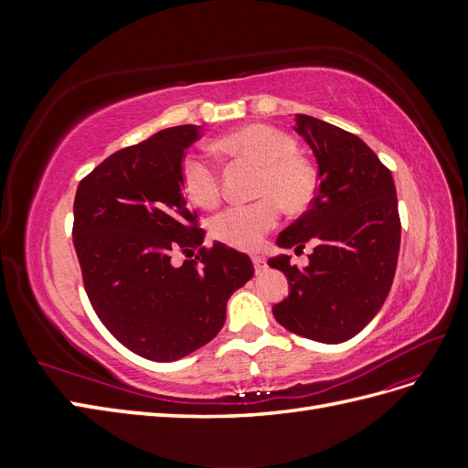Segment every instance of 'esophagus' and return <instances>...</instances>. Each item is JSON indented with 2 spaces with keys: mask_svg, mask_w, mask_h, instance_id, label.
I'll use <instances>...</instances> for the list:
<instances>
[{
  "mask_svg": "<svg viewBox=\"0 0 468 468\" xmlns=\"http://www.w3.org/2000/svg\"><path fill=\"white\" fill-rule=\"evenodd\" d=\"M251 261H253V267H256V273L258 275H261L265 269H267V261L261 256H251Z\"/></svg>",
  "mask_w": 468,
  "mask_h": 468,
  "instance_id": "1",
  "label": "esophagus"
}]
</instances>
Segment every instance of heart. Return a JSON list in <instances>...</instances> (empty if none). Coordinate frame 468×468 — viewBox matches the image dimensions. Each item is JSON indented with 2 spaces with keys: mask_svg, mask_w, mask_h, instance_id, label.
<instances>
[{
  "mask_svg": "<svg viewBox=\"0 0 468 468\" xmlns=\"http://www.w3.org/2000/svg\"><path fill=\"white\" fill-rule=\"evenodd\" d=\"M218 148L239 160L260 165L256 193L260 199L234 205L210 218V236L218 242L256 250L281 220V207L303 212L314 201L318 179L314 167L294 154V140L275 126L248 124L218 140ZM181 187L199 207H215L220 199V174L217 164L203 154H189L179 167Z\"/></svg>",
  "mask_w": 468,
  "mask_h": 468,
  "instance_id": "obj_1",
  "label": "heart"
}]
</instances>
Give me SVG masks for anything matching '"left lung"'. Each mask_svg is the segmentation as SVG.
Returning <instances> with one entry per match:
<instances>
[{
	"mask_svg": "<svg viewBox=\"0 0 468 468\" xmlns=\"http://www.w3.org/2000/svg\"><path fill=\"white\" fill-rule=\"evenodd\" d=\"M294 121L316 155L318 189L277 244L316 246L306 269L291 265L289 256L267 261L291 285L273 316L292 334L342 344L375 318L392 287L402 229L399 199L390 169L359 136L308 115Z\"/></svg>",
	"mask_w": 468,
	"mask_h": 468,
	"instance_id": "left-lung-1",
	"label": "left lung"
}]
</instances>
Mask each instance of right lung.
Segmentation results:
<instances>
[{
	"instance_id": "obj_1",
	"label": "right lung",
	"mask_w": 468,
	"mask_h": 468,
	"mask_svg": "<svg viewBox=\"0 0 468 468\" xmlns=\"http://www.w3.org/2000/svg\"><path fill=\"white\" fill-rule=\"evenodd\" d=\"M199 136V126L181 124L111 154L80 181L74 199V248L95 314L152 361L208 344L230 294L253 277L246 253L203 246L199 215L187 208L179 167ZM176 250L192 260L174 266Z\"/></svg>"
}]
</instances>
